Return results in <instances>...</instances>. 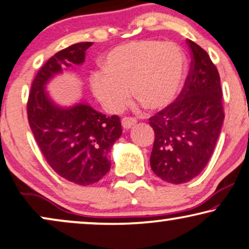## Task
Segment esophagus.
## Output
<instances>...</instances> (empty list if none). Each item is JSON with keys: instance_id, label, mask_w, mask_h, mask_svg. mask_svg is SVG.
Masks as SVG:
<instances>
[{"instance_id": "esophagus-1", "label": "esophagus", "mask_w": 249, "mask_h": 249, "mask_svg": "<svg viewBox=\"0 0 249 249\" xmlns=\"http://www.w3.org/2000/svg\"><path fill=\"white\" fill-rule=\"evenodd\" d=\"M136 124V120L135 118H132V117H124L123 120H122V126H123L124 129H129L132 128L133 126Z\"/></svg>"}]
</instances>
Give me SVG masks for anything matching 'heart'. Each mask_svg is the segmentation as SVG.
<instances>
[{
  "mask_svg": "<svg viewBox=\"0 0 249 249\" xmlns=\"http://www.w3.org/2000/svg\"><path fill=\"white\" fill-rule=\"evenodd\" d=\"M104 71L91 73L94 97L110 113H120L138 98L149 109L171 105L180 92L187 72L183 50L171 41L135 40L113 48L105 56Z\"/></svg>",
  "mask_w": 249,
  "mask_h": 249,
  "instance_id": "b5f03b06",
  "label": "heart"
}]
</instances>
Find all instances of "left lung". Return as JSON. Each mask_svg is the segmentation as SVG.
<instances>
[{
  "mask_svg": "<svg viewBox=\"0 0 249 249\" xmlns=\"http://www.w3.org/2000/svg\"><path fill=\"white\" fill-rule=\"evenodd\" d=\"M187 43L193 61L184 88L149 122L155 131L150 164L170 184L187 183L204 169L225 120L218 70L202 47Z\"/></svg>",
  "mask_w": 249,
  "mask_h": 249,
  "instance_id": "1",
  "label": "left lung"
}]
</instances>
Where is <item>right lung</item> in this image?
I'll list each match as a JSON object with an SVG mask.
<instances>
[{"label":"right lung","instance_id":"right-lung-1","mask_svg":"<svg viewBox=\"0 0 249 249\" xmlns=\"http://www.w3.org/2000/svg\"><path fill=\"white\" fill-rule=\"evenodd\" d=\"M91 45L74 44L52 56L38 71L27 105L30 128L45 159L59 176L81 186L97 183L109 171L107 156L122 135L120 117L106 116L83 100L58 105L47 85L81 66Z\"/></svg>","mask_w":249,"mask_h":249}]
</instances>
